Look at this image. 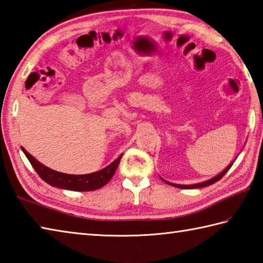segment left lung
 <instances>
[{"mask_svg": "<svg viewBox=\"0 0 263 263\" xmlns=\"http://www.w3.org/2000/svg\"><path fill=\"white\" fill-rule=\"evenodd\" d=\"M231 165H233V163H231L230 165H228L227 167H226L222 172H221L220 174H218V176H215L214 178H212V179L208 180V181L199 182V183H195V184H176V183H171V182H168V181H166V180H164V179H162V180H163L164 182H166L167 184H171V186H173V187L181 188V189H194V188H202V187H206V186H210V184H212V183H214V182L219 181V180H220L221 178H222L226 173L228 172V170L231 167Z\"/></svg>", "mask_w": 263, "mask_h": 263, "instance_id": "left-lung-1", "label": "left lung"}]
</instances>
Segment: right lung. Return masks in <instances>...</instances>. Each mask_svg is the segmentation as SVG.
I'll use <instances>...</instances> for the list:
<instances>
[{
	"label": "right lung",
	"mask_w": 263,
	"mask_h": 263,
	"mask_svg": "<svg viewBox=\"0 0 263 263\" xmlns=\"http://www.w3.org/2000/svg\"><path fill=\"white\" fill-rule=\"evenodd\" d=\"M22 149L26 157L28 158V161L32 164V166L34 167L36 173H37L41 179L44 180L46 183H49L50 186L52 187L74 190V192H91V190H96L104 187L106 183L109 182V180L115 174L116 168L122 158V155L118 156L114 162L110 163L109 165L106 166L105 168L100 170V171L76 176V174H66L57 172L54 170H51L48 166L43 165L42 163H40L37 159H35L25 148Z\"/></svg>",
	"instance_id": "1"
}]
</instances>
